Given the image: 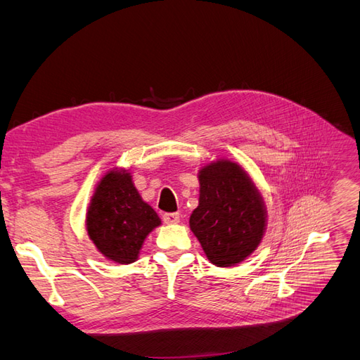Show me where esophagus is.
I'll use <instances>...</instances> for the list:
<instances>
[{"label": "esophagus", "instance_id": "esophagus-1", "mask_svg": "<svg viewBox=\"0 0 360 360\" xmlns=\"http://www.w3.org/2000/svg\"><path fill=\"white\" fill-rule=\"evenodd\" d=\"M162 219L165 224L172 225V224H179L180 222V214L179 213H165L162 216Z\"/></svg>", "mask_w": 360, "mask_h": 360}]
</instances>
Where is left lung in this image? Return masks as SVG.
<instances>
[{"mask_svg": "<svg viewBox=\"0 0 360 360\" xmlns=\"http://www.w3.org/2000/svg\"><path fill=\"white\" fill-rule=\"evenodd\" d=\"M200 204L189 225L217 267H231L258 248L266 230V205L246 171L219 159L200 169Z\"/></svg>", "mask_w": 360, "mask_h": 360, "instance_id": "obj_1", "label": "left lung"}]
</instances>
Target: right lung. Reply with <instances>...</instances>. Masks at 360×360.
Here are the masks:
<instances>
[{
	"instance_id": "obj_1",
	"label": "right lung",
	"mask_w": 360,
	"mask_h": 360,
	"mask_svg": "<svg viewBox=\"0 0 360 360\" xmlns=\"http://www.w3.org/2000/svg\"><path fill=\"white\" fill-rule=\"evenodd\" d=\"M159 225L158 213L141 198L132 176L106 172L86 212V233L99 252L120 264L134 263L146 237Z\"/></svg>"
}]
</instances>
